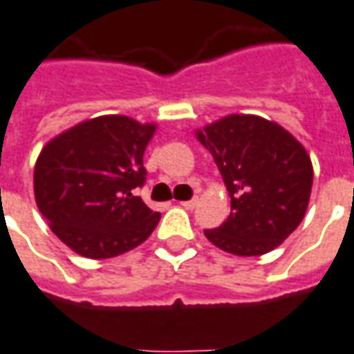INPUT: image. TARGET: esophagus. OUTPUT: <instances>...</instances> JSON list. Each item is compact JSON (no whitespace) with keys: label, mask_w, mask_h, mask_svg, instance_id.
Masks as SVG:
<instances>
[{"label":"esophagus","mask_w":354,"mask_h":354,"mask_svg":"<svg viewBox=\"0 0 354 354\" xmlns=\"http://www.w3.org/2000/svg\"><path fill=\"white\" fill-rule=\"evenodd\" d=\"M179 204H181L183 208L192 209V208H196V204H198V198L194 196V198H191V201H183V202H179Z\"/></svg>","instance_id":"1"}]
</instances>
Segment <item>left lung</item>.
<instances>
[{
    "label": "left lung",
    "mask_w": 354,
    "mask_h": 354,
    "mask_svg": "<svg viewBox=\"0 0 354 354\" xmlns=\"http://www.w3.org/2000/svg\"><path fill=\"white\" fill-rule=\"evenodd\" d=\"M231 196V214L204 235L237 256H260L299 227L312 191V162L283 127L256 115H227L196 133Z\"/></svg>",
    "instance_id": "left-lung-1"
}]
</instances>
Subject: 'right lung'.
<instances>
[{
    "label": "right lung",
    "instance_id": "add662e5",
    "mask_svg": "<svg viewBox=\"0 0 354 354\" xmlns=\"http://www.w3.org/2000/svg\"><path fill=\"white\" fill-rule=\"evenodd\" d=\"M156 125L125 115L82 121L44 146L34 167V196L51 231L77 254L104 260L152 235L160 212L136 191Z\"/></svg>",
    "mask_w": 354,
    "mask_h": 354
}]
</instances>
